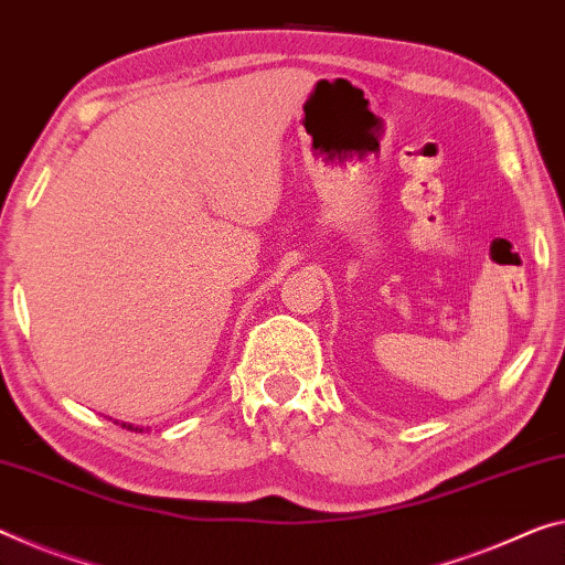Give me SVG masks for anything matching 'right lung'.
Returning <instances> with one entry per match:
<instances>
[{"mask_svg":"<svg viewBox=\"0 0 565 565\" xmlns=\"http://www.w3.org/2000/svg\"><path fill=\"white\" fill-rule=\"evenodd\" d=\"M124 427H128V424H124ZM128 429H131V431H143L141 427H128Z\"/></svg>","mask_w":565,"mask_h":565,"instance_id":"1","label":"right lung"}]
</instances>
